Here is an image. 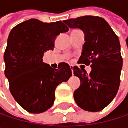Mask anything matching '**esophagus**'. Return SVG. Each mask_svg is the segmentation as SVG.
<instances>
[{"instance_id":"34e87169","label":"esophagus","mask_w":128,"mask_h":128,"mask_svg":"<svg viewBox=\"0 0 128 128\" xmlns=\"http://www.w3.org/2000/svg\"><path fill=\"white\" fill-rule=\"evenodd\" d=\"M70 69H71V70H72V72H73V66H70Z\"/></svg>"}]
</instances>
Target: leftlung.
I'll return each mask as SVG.
<instances>
[{
    "label": "left lung",
    "mask_w": 128,
    "mask_h": 128,
    "mask_svg": "<svg viewBox=\"0 0 128 128\" xmlns=\"http://www.w3.org/2000/svg\"><path fill=\"white\" fill-rule=\"evenodd\" d=\"M64 22L84 33L85 43L78 63L92 67L90 75L83 69L73 67L74 75L81 81L74 92L75 101L84 110L101 111L114 100L120 85L123 61L118 38L100 17L83 16Z\"/></svg>",
    "instance_id": "1"
}]
</instances>
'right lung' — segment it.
Returning a JSON list of instances; mask_svg holds the SVG:
<instances>
[{"label":"right lung","instance_id":"obj_1","mask_svg":"<svg viewBox=\"0 0 128 128\" xmlns=\"http://www.w3.org/2000/svg\"><path fill=\"white\" fill-rule=\"evenodd\" d=\"M67 31L62 21L48 24L30 19L10 33L4 53L5 76L14 98L29 113L41 114L50 109L57 86L72 76L66 63L53 69L43 62L44 52L53 50L56 37Z\"/></svg>","mask_w":128,"mask_h":128}]
</instances>
